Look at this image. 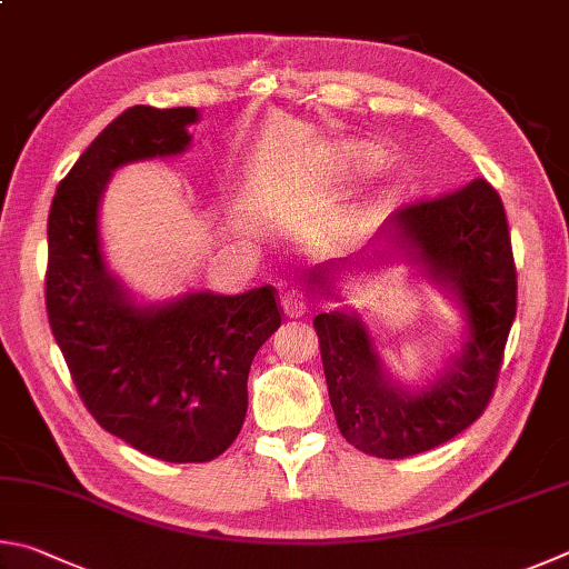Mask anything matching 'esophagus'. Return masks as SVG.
<instances>
[{
	"label": "esophagus",
	"mask_w": 569,
	"mask_h": 569,
	"mask_svg": "<svg viewBox=\"0 0 569 569\" xmlns=\"http://www.w3.org/2000/svg\"><path fill=\"white\" fill-rule=\"evenodd\" d=\"M282 310L287 317H302L307 310H310V305H307V297L297 290H287L282 295Z\"/></svg>",
	"instance_id": "34e87169"
}]
</instances>
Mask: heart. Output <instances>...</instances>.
I'll use <instances>...</instances> for the list:
<instances>
[{
	"mask_svg": "<svg viewBox=\"0 0 569 569\" xmlns=\"http://www.w3.org/2000/svg\"><path fill=\"white\" fill-rule=\"evenodd\" d=\"M355 154H357V164L362 167H372L377 162V152L370 147H357Z\"/></svg>",
	"mask_w": 569,
	"mask_h": 569,
	"instance_id": "obj_1",
	"label": "heart"
}]
</instances>
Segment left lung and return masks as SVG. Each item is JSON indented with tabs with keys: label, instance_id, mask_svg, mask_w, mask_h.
<instances>
[{
	"label": "left lung",
	"instance_id": "left-lung-1",
	"mask_svg": "<svg viewBox=\"0 0 569 569\" xmlns=\"http://www.w3.org/2000/svg\"><path fill=\"white\" fill-rule=\"evenodd\" d=\"M382 239L390 257L392 249L412 257L435 284L457 297L467 322V340L450 370L415 392L385 375L362 320L347 312L315 317L342 437L365 455L402 460L452 440L490 405L517 315V269L502 199L485 179L395 209L350 264L372 269L385 262L387 249L381 244L376 252ZM310 279L330 284V269L320 267Z\"/></svg>",
	"mask_w": 569,
	"mask_h": 569
}]
</instances>
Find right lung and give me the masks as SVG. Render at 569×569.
I'll return each mask as SVG.
<instances>
[{
  "label": "right lung",
  "mask_w": 569,
  "mask_h": 569,
  "mask_svg": "<svg viewBox=\"0 0 569 569\" xmlns=\"http://www.w3.org/2000/svg\"><path fill=\"white\" fill-rule=\"evenodd\" d=\"M197 119L194 107H129L59 182L47 222V315L77 392L99 427L164 462H209L237 440L249 367L282 325L269 284L137 307L107 272L99 199L109 174L184 152Z\"/></svg>",
  "instance_id": "obj_1"
}]
</instances>
